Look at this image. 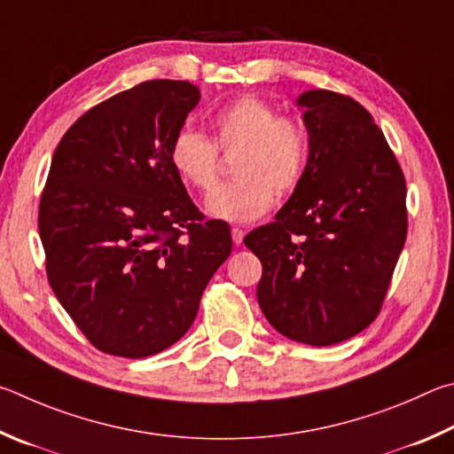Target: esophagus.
I'll return each mask as SVG.
<instances>
[{"mask_svg": "<svg viewBox=\"0 0 454 454\" xmlns=\"http://www.w3.org/2000/svg\"><path fill=\"white\" fill-rule=\"evenodd\" d=\"M231 237H233V243L235 245H241L243 243V237H245V231L239 227H233L231 229Z\"/></svg>", "mask_w": 454, "mask_h": 454, "instance_id": "1", "label": "esophagus"}]
</instances>
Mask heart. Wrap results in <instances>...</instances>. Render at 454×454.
Here are the masks:
<instances>
[{
  "mask_svg": "<svg viewBox=\"0 0 454 454\" xmlns=\"http://www.w3.org/2000/svg\"><path fill=\"white\" fill-rule=\"evenodd\" d=\"M211 139L193 129L175 133L169 161L197 191H209L219 177L221 155H232L237 175L211 191L207 213L225 221H253L271 209L277 195L295 191L309 169L313 135L303 117L279 114L269 99L245 93L215 111Z\"/></svg>",
  "mask_w": 454,
  "mask_h": 454,
  "instance_id": "b5f03b06",
  "label": "heart"
}]
</instances>
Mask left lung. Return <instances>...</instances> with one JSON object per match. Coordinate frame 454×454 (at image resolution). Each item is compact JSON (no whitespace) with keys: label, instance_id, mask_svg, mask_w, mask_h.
<instances>
[{"label":"left lung","instance_id":"obj_1","mask_svg":"<svg viewBox=\"0 0 454 454\" xmlns=\"http://www.w3.org/2000/svg\"><path fill=\"white\" fill-rule=\"evenodd\" d=\"M313 135L301 185L273 223L245 237L259 257L267 321L297 343L337 345L383 309L407 239V183L359 101L313 90L299 98Z\"/></svg>","mask_w":454,"mask_h":454}]
</instances>
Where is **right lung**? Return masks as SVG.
Instances as JSON below:
<instances>
[{"mask_svg": "<svg viewBox=\"0 0 454 454\" xmlns=\"http://www.w3.org/2000/svg\"><path fill=\"white\" fill-rule=\"evenodd\" d=\"M199 98L189 82H143L85 111L53 153L37 217L47 279L101 353L177 343L231 253V229L205 219L169 161Z\"/></svg>", "mask_w": 454, "mask_h": 454, "instance_id": "obj_1", "label": "right lung"}]
</instances>
